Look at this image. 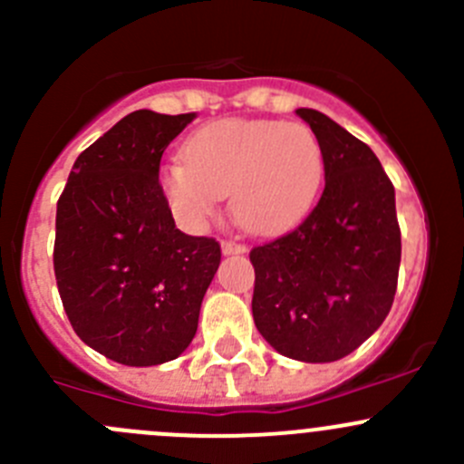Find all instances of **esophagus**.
<instances>
[{
    "mask_svg": "<svg viewBox=\"0 0 464 464\" xmlns=\"http://www.w3.org/2000/svg\"><path fill=\"white\" fill-rule=\"evenodd\" d=\"M246 246L240 245V242H233V240H222V254L224 256H231V254H245Z\"/></svg>",
    "mask_w": 464,
    "mask_h": 464,
    "instance_id": "obj_1",
    "label": "esophagus"
}]
</instances>
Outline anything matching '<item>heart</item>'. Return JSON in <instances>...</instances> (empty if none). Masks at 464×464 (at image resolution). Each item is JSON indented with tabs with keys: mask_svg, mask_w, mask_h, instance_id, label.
Instances as JSON below:
<instances>
[{
	"mask_svg": "<svg viewBox=\"0 0 464 464\" xmlns=\"http://www.w3.org/2000/svg\"><path fill=\"white\" fill-rule=\"evenodd\" d=\"M184 157L163 166L161 186L172 213L193 228L231 193L242 227L283 231L312 208L323 181L321 143L303 123L218 121L188 139Z\"/></svg>",
	"mask_w": 464,
	"mask_h": 464,
	"instance_id": "1",
	"label": "heart"
}]
</instances>
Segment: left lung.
<instances>
[{"mask_svg":"<svg viewBox=\"0 0 464 464\" xmlns=\"http://www.w3.org/2000/svg\"><path fill=\"white\" fill-rule=\"evenodd\" d=\"M296 114L321 143L325 188L296 228L251 249V310L271 348L325 363L354 353L391 312L401 233L375 152L321 111Z\"/></svg>","mask_w":464,"mask_h":464,"instance_id":"8db88e82","label":"left lung"}]
</instances>
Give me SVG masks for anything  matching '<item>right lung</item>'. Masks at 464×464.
Returning <instances> with one entry per match:
<instances>
[{
	"instance_id": "add662e5",
	"label": "right lung",
	"mask_w": 464,
	"mask_h": 464,
	"mask_svg": "<svg viewBox=\"0 0 464 464\" xmlns=\"http://www.w3.org/2000/svg\"><path fill=\"white\" fill-rule=\"evenodd\" d=\"M195 114L137 110L73 163L55 213L53 271L73 332L123 366L179 357L219 266L215 237L175 227L159 184L168 143Z\"/></svg>"
}]
</instances>
